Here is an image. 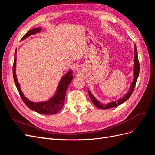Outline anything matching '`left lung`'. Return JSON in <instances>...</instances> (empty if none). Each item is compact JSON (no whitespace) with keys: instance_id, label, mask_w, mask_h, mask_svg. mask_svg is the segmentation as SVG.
Segmentation results:
<instances>
[{"instance_id":"1","label":"left lung","mask_w":155,"mask_h":155,"mask_svg":"<svg viewBox=\"0 0 155 155\" xmlns=\"http://www.w3.org/2000/svg\"><path fill=\"white\" fill-rule=\"evenodd\" d=\"M134 80L133 81V83H131V87H130V90L127 93V94L122 98L118 100L116 102L114 101L112 103H110L109 104H107L105 106H103V105H101L100 103L98 102L96 98L92 96V94H91V92L88 91V94L89 96H90L91 99L92 101V103L94 104V105H96L97 107L100 108V109H110V108H113L115 107H117L118 105H121V104H123L124 101H125L126 100H127L130 97V96L132 94V93L134 91L135 85H136V83H137V79L139 75V72H140V64H139V61H138V51H137V48L136 45H134Z\"/></svg>"}]
</instances>
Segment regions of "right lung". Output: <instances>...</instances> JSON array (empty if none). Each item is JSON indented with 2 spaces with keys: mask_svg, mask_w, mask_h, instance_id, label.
<instances>
[{
  "mask_svg": "<svg viewBox=\"0 0 155 155\" xmlns=\"http://www.w3.org/2000/svg\"><path fill=\"white\" fill-rule=\"evenodd\" d=\"M41 31L40 28H37L32 29L30 31H28L25 35L22 37V40L26 39L27 37L30 36V35H33L36 34L37 32ZM16 54L17 51L15 50V58H14L13 65V76L14 81H15L16 87L18 91V93L22 98V101H24L25 104L27 105V107L30 108L32 110H34L38 113L42 114H46V115H51L57 113L61 109H62L64 106V102L65 99V94L68 86L69 85L70 83L71 82L72 77V72L71 70L62 78L61 80L60 81V83L58 85V88L57 92H56L55 95L51 97L50 100L46 102H41V103H34L29 101L23 95V94L21 90L19 83H18L17 79L16 78V74H15V67H16Z\"/></svg>",
  "mask_w": 155,
  "mask_h": 155,
  "instance_id": "add662e5",
  "label": "right lung"
}]
</instances>
